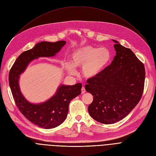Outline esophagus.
Returning <instances> with one entry per match:
<instances>
[{"label":"esophagus","mask_w":156,"mask_h":156,"mask_svg":"<svg viewBox=\"0 0 156 156\" xmlns=\"http://www.w3.org/2000/svg\"><path fill=\"white\" fill-rule=\"evenodd\" d=\"M86 92V90H85V87H82L81 88V94H85Z\"/></svg>","instance_id":"obj_1"}]
</instances>
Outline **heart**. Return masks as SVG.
I'll return each mask as SVG.
<instances>
[{"mask_svg":"<svg viewBox=\"0 0 156 156\" xmlns=\"http://www.w3.org/2000/svg\"><path fill=\"white\" fill-rule=\"evenodd\" d=\"M111 52L107 48H96L87 45L80 47L73 52L71 62H67L65 67L71 75L76 73L75 67L82 66L83 75L91 78L97 75L111 59Z\"/></svg>","mask_w":156,"mask_h":156,"instance_id":"obj_1","label":"heart"}]
</instances>
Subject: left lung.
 Wrapping results in <instances>:
<instances>
[{
  "label": "left lung",
  "instance_id": "1",
  "mask_svg": "<svg viewBox=\"0 0 156 156\" xmlns=\"http://www.w3.org/2000/svg\"><path fill=\"white\" fill-rule=\"evenodd\" d=\"M113 61L85 88L94 97L88 105L91 117L103 124H112L125 118L140 101L144 88L145 67L131 49L118 41Z\"/></svg>",
  "mask_w": 156,
  "mask_h": 156
}]
</instances>
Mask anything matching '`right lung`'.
I'll list each match as a JSON object with an SVG mask.
<instances>
[{
    "instance_id": "obj_1",
    "label": "right lung",
    "mask_w": 156,
    "mask_h": 156,
    "mask_svg": "<svg viewBox=\"0 0 156 156\" xmlns=\"http://www.w3.org/2000/svg\"><path fill=\"white\" fill-rule=\"evenodd\" d=\"M66 43L64 40L38 43L33 48L21 54L9 71V86L18 108L28 121L42 128L51 129L62 123L67 117L70 101L81 94L82 85H61L51 99L42 103L33 104L24 98L20 90V75L30 62L39 57L55 55Z\"/></svg>"
}]
</instances>
